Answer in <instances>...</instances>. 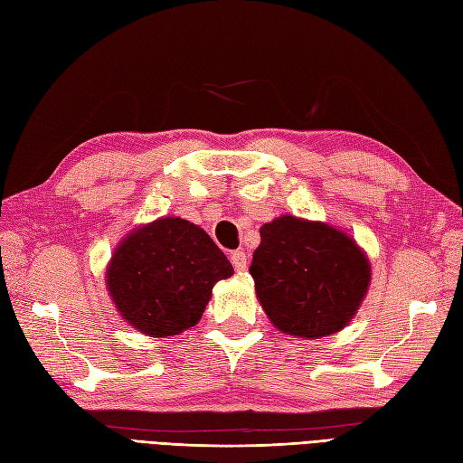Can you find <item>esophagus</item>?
<instances>
[{
	"mask_svg": "<svg viewBox=\"0 0 463 463\" xmlns=\"http://www.w3.org/2000/svg\"><path fill=\"white\" fill-rule=\"evenodd\" d=\"M231 262L236 271H244L246 269V254L242 250H236L231 254Z\"/></svg>",
	"mask_w": 463,
	"mask_h": 463,
	"instance_id": "1",
	"label": "esophagus"
}]
</instances>
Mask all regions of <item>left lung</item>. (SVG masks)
<instances>
[{"mask_svg":"<svg viewBox=\"0 0 463 463\" xmlns=\"http://www.w3.org/2000/svg\"><path fill=\"white\" fill-rule=\"evenodd\" d=\"M250 276L271 325L289 336L323 338L358 313L372 266L345 231L281 215L260 229Z\"/></svg>","mask_w":463,"mask_h":463,"instance_id":"obj_1","label":"left lung"}]
</instances>
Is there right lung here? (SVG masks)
Returning a JSON list of instances; mask_svg holds the SVG:
<instances>
[{
    "label": "right lung",
    "instance_id": "right-lung-1",
    "mask_svg": "<svg viewBox=\"0 0 463 463\" xmlns=\"http://www.w3.org/2000/svg\"><path fill=\"white\" fill-rule=\"evenodd\" d=\"M232 274L227 256L203 229L180 217H162L118 242L105 283L127 325L164 338L195 326L213 286Z\"/></svg>",
    "mask_w": 463,
    "mask_h": 463
}]
</instances>
